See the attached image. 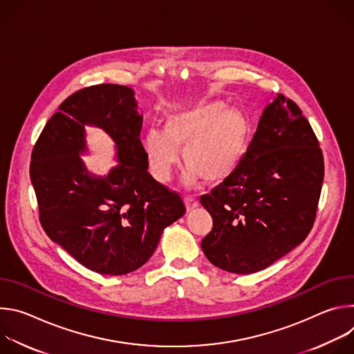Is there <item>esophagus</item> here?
<instances>
[{
  "label": "esophagus",
  "instance_id": "obj_1",
  "mask_svg": "<svg viewBox=\"0 0 354 354\" xmlns=\"http://www.w3.org/2000/svg\"><path fill=\"white\" fill-rule=\"evenodd\" d=\"M185 205H186V210L192 212L198 206V201L196 198H193L192 196H186L185 197Z\"/></svg>",
  "mask_w": 354,
  "mask_h": 354
}]
</instances>
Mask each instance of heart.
<instances>
[{"mask_svg":"<svg viewBox=\"0 0 354 354\" xmlns=\"http://www.w3.org/2000/svg\"><path fill=\"white\" fill-rule=\"evenodd\" d=\"M246 116L221 100H203L169 113L162 131L149 129L141 138L148 169L156 180L167 183L178 168L182 149L187 167L183 182L194 186L203 179L217 185L238 168L246 149Z\"/></svg>","mask_w":354,"mask_h":354,"instance_id":"heart-1","label":"heart"}]
</instances>
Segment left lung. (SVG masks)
<instances>
[{"label": "left lung", "mask_w": 354, "mask_h": 354, "mask_svg": "<svg viewBox=\"0 0 354 354\" xmlns=\"http://www.w3.org/2000/svg\"><path fill=\"white\" fill-rule=\"evenodd\" d=\"M318 138L283 93L268 105L236 171L200 203L213 218L201 241L217 268L249 274L269 268L310 234L324 180Z\"/></svg>", "instance_id": "8db88e82"}]
</instances>
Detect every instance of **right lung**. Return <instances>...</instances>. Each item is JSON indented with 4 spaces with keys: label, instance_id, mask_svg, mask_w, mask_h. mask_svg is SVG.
Returning a JSON list of instances; mask_svg holds the SVG:
<instances>
[{
    "label": "right lung",
    "instance_id": "obj_1",
    "mask_svg": "<svg viewBox=\"0 0 354 354\" xmlns=\"http://www.w3.org/2000/svg\"><path fill=\"white\" fill-rule=\"evenodd\" d=\"M136 108L129 86L80 89L48 119L32 151L30 179L44 232L100 274L120 276L141 268L164 228L186 212L179 193L147 171L142 116ZM85 124L104 128L117 142L121 164L105 178L89 174L79 158Z\"/></svg>",
    "mask_w": 354,
    "mask_h": 354
}]
</instances>
